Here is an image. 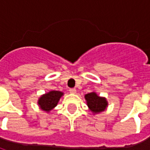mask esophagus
I'll return each mask as SVG.
<instances>
[{
  "label": "esophagus",
  "mask_w": 150,
  "mask_h": 150,
  "mask_svg": "<svg viewBox=\"0 0 150 150\" xmlns=\"http://www.w3.org/2000/svg\"><path fill=\"white\" fill-rule=\"evenodd\" d=\"M69 92H70L71 93H76V89H74V88L73 89H69Z\"/></svg>",
  "instance_id": "esophagus-1"
}]
</instances>
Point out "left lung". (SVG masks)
Segmentation results:
<instances>
[{
  "instance_id": "8db88e82",
  "label": "left lung",
  "mask_w": 150,
  "mask_h": 150,
  "mask_svg": "<svg viewBox=\"0 0 150 150\" xmlns=\"http://www.w3.org/2000/svg\"><path fill=\"white\" fill-rule=\"evenodd\" d=\"M85 99L86 100L89 110L93 112L94 114H98L100 112L104 111L108 105L106 98L100 97L94 92L85 95Z\"/></svg>"
}]
</instances>
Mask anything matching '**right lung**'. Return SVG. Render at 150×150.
Masks as SVG:
<instances>
[{"label": "right lung", "instance_id": "1", "mask_svg": "<svg viewBox=\"0 0 150 150\" xmlns=\"http://www.w3.org/2000/svg\"><path fill=\"white\" fill-rule=\"evenodd\" d=\"M64 95L62 92L60 91H50L45 93L39 98L38 105L41 109L44 111L49 112L56 107L61 97Z\"/></svg>", "mask_w": 150, "mask_h": 150}]
</instances>
